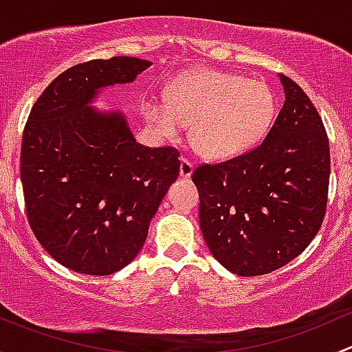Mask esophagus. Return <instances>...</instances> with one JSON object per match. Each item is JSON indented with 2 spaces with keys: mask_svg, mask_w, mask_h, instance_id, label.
<instances>
[{
  "mask_svg": "<svg viewBox=\"0 0 352 352\" xmlns=\"http://www.w3.org/2000/svg\"><path fill=\"white\" fill-rule=\"evenodd\" d=\"M192 172H194L192 163H190L187 158L180 160V172H179L180 177H182V179H189V177L192 175Z\"/></svg>",
  "mask_w": 352,
  "mask_h": 352,
  "instance_id": "1",
  "label": "esophagus"
}]
</instances>
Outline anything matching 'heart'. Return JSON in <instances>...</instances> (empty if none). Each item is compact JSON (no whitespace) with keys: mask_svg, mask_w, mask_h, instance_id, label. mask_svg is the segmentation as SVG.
Masks as SVG:
<instances>
[{"mask_svg":"<svg viewBox=\"0 0 352 352\" xmlns=\"http://www.w3.org/2000/svg\"><path fill=\"white\" fill-rule=\"evenodd\" d=\"M276 98L269 85L218 69H197L173 81L166 102L143 100L148 122L163 138L190 126L199 155L225 160L254 146L274 117Z\"/></svg>","mask_w":352,"mask_h":352,"instance_id":"obj_1","label":"heart"}]
</instances>
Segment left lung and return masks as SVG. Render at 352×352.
<instances>
[{
    "label": "left lung",
    "mask_w": 352,
    "mask_h": 352,
    "mask_svg": "<svg viewBox=\"0 0 352 352\" xmlns=\"http://www.w3.org/2000/svg\"><path fill=\"white\" fill-rule=\"evenodd\" d=\"M285 104L257 148L201 165L199 223L216 261L236 276L269 274L310 245L327 208L330 151L308 95L279 74Z\"/></svg>",
    "instance_id": "1"
}]
</instances>
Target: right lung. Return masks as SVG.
Segmentation results:
<instances>
[{"label": "right lung", "mask_w": 352, "mask_h": 352, "mask_svg": "<svg viewBox=\"0 0 352 352\" xmlns=\"http://www.w3.org/2000/svg\"><path fill=\"white\" fill-rule=\"evenodd\" d=\"M151 63L116 56L76 65L37 98L20 156L25 208L38 243L74 272L109 276L143 248L151 218L179 175L175 148L136 143L119 110L91 107Z\"/></svg>", "instance_id": "add662e5"}]
</instances>
